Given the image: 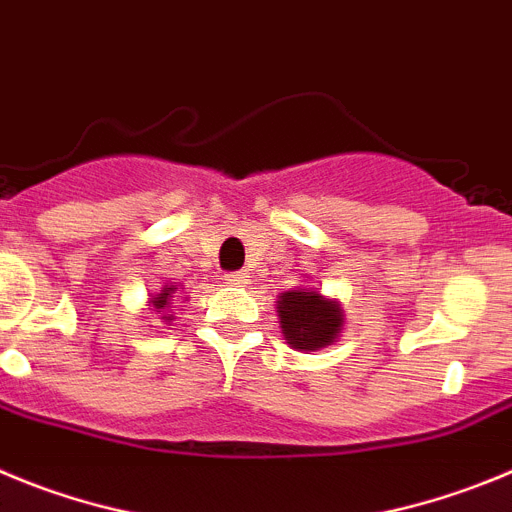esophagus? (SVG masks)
Instances as JSON below:
<instances>
[{
    "label": "esophagus",
    "mask_w": 512,
    "mask_h": 512,
    "mask_svg": "<svg viewBox=\"0 0 512 512\" xmlns=\"http://www.w3.org/2000/svg\"><path fill=\"white\" fill-rule=\"evenodd\" d=\"M224 280H227L229 285H247L250 275H247L245 270H237V273H227V275H224Z\"/></svg>",
    "instance_id": "esophagus-1"
}]
</instances>
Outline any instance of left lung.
<instances>
[{
	"instance_id": "left-lung-1",
	"label": "left lung",
	"mask_w": 512,
	"mask_h": 512,
	"mask_svg": "<svg viewBox=\"0 0 512 512\" xmlns=\"http://www.w3.org/2000/svg\"><path fill=\"white\" fill-rule=\"evenodd\" d=\"M280 329L288 344L298 352H316L336 342L344 326L342 306L324 298L319 290H288L278 298Z\"/></svg>"
}]
</instances>
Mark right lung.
I'll return each mask as SVG.
<instances>
[{"mask_svg":"<svg viewBox=\"0 0 512 512\" xmlns=\"http://www.w3.org/2000/svg\"><path fill=\"white\" fill-rule=\"evenodd\" d=\"M173 293H176V285H165V288L160 290L158 296H155L150 303H153V308H158V311H163V308H176V306H173ZM163 319L173 321V319H170V313H168V316H163Z\"/></svg>","mask_w":512,"mask_h":512,"instance_id":"1","label":"right lung"}]
</instances>
